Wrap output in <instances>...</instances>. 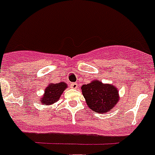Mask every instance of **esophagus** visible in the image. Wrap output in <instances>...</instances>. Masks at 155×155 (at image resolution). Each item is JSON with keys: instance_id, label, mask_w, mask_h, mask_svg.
<instances>
[{"instance_id": "1", "label": "esophagus", "mask_w": 155, "mask_h": 155, "mask_svg": "<svg viewBox=\"0 0 155 155\" xmlns=\"http://www.w3.org/2000/svg\"><path fill=\"white\" fill-rule=\"evenodd\" d=\"M70 87H71L72 88H78V84L76 83H72L70 84Z\"/></svg>"}]
</instances>
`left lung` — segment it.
Masks as SVG:
<instances>
[{"instance_id": "1", "label": "left lung", "mask_w": 155, "mask_h": 155, "mask_svg": "<svg viewBox=\"0 0 155 155\" xmlns=\"http://www.w3.org/2000/svg\"><path fill=\"white\" fill-rule=\"evenodd\" d=\"M82 92L87 105L97 114L107 113L118 101V93L115 87L97 80L83 85Z\"/></svg>"}]
</instances>
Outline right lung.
<instances>
[{"label": "right lung", "mask_w": 155, "mask_h": 155, "mask_svg": "<svg viewBox=\"0 0 155 155\" xmlns=\"http://www.w3.org/2000/svg\"><path fill=\"white\" fill-rule=\"evenodd\" d=\"M67 87L65 83H59L57 84H50L45 89V94L41 99V104L50 105L60 98L62 93Z\"/></svg>", "instance_id": "right-lung-1"}]
</instances>
